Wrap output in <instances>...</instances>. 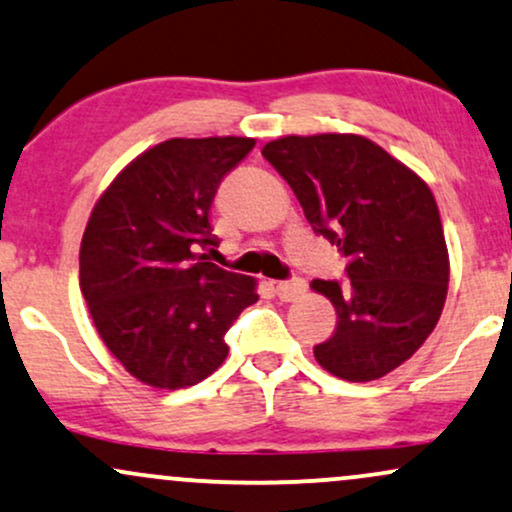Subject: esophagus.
<instances>
[{"label":"esophagus","mask_w":512,"mask_h":512,"mask_svg":"<svg viewBox=\"0 0 512 512\" xmlns=\"http://www.w3.org/2000/svg\"><path fill=\"white\" fill-rule=\"evenodd\" d=\"M275 292H278V297L282 302H294L297 297H302L306 292V282L302 278H290V280H280L278 285H275Z\"/></svg>","instance_id":"esophagus-1"}]
</instances>
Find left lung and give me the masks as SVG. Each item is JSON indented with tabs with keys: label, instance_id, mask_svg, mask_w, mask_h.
Segmentation results:
<instances>
[{
	"label": "left lung",
	"instance_id": "left-lung-1",
	"mask_svg": "<svg viewBox=\"0 0 512 512\" xmlns=\"http://www.w3.org/2000/svg\"><path fill=\"white\" fill-rule=\"evenodd\" d=\"M302 203L311 230L345 256L347 280H314L338 328L314 347L345 381H374L410 359L438 323L448 249L434 194L369 138L285 136L263 148Z\"/></svg>",
	"mask_w": 512,
	"mask_h": 512
}]
</instances>
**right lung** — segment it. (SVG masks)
<instances>
[{
    "mask_svg": "<svg viewBox=\"0 0 512 512\" xmlns=\"http://www.w3.org/2000/svg\"><path fill=\"white\" fill-rule=\"evenodd\" d=\"M254 138H170L110 184L81 242V292L102 342L155 388L196 386L225 362V335L256 282L215 266L210 206ZM213 251V249H210Z\"/></svg>",
    "mask_w": 512,
    "mask_h": 512,
    "instance_id": "add662e5",
    "label": "right lung"
}]
</instances>
